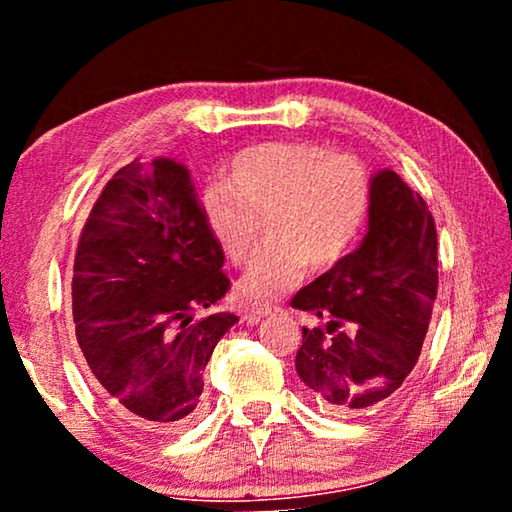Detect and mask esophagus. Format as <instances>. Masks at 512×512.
I'll use <instances>...</instances> for the list:
<instances>
[{
	"label": "esophagus",
	"instance_id": "obj_1",
	"mask_svg": "<svg viewBox=\"0 0 512 512\" xmlns=\"http://www.w3.org/2000/svg\"><path fill=\"white\" fill-rule=\"evenodd\" d=\"M275 311V307L266 305V302H255V305H250V309L246 311V318L248 320H262L266 316H271Z\"/></svg>",
	"mask_w": 512,
	"mask_h": 512
}]
</instances>
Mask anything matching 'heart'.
<instances>
[{"label": "heart", "mask_w": 512, "mask_h": 512, "mask_svg": "<svg viewBox=\"0 0 512 512\" xmlns=\"http://www.w3.org/2000/svg\"><path fill=\"white\" fill-rule=\"evenodd\" d=\"M372 183L348 153L314 142H268L237 153L228 178L198 196V214L230 262H246L266 219V244L239 280L246 298L268 300L298 287L307 266L339 264L370 214Z\"/></svg>", "instance_id": "b5f03b06"}]
</instances>
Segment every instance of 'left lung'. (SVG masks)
Instances as JSON below:
<instances>
[{"label":"left lung","instance_id":"8db88e82","mask_svg":"<svg viewBox=\"0 0 512 512\" xmlns=\"http://www.w3.org/2000/svg\"><path fill=\"white\" fill-rule=\"evenodd\" d=\"M370 183L368 230L357 250L291 300L325 323L302 329L296 370L332 415L368 413L391 400L420 357L438 291L427 203L393 169Z\"/></svg>","mask_w":512,"mask_h":512}]
</instances>
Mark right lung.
Masks as SVG:
<instances>
[{
    "label": "right lung",
    "mask_w": 512,
    "mask_h": 512,
    "mask_svg": "<svg viewBox=\"0 0 512 512\" xmlns=\"http://www.w3.org/2000/svg\"><path fill=\"white\" fill-rule=\"evenodd\" d=\"M189 173L176 160H133L85 221L72 277L76 341L97 393L140 429L171 433L196 418L203 370L237 323L194 318L230 287Z\"/></svg>",
    "instance_id": "add662e5"
}]
</instances>
